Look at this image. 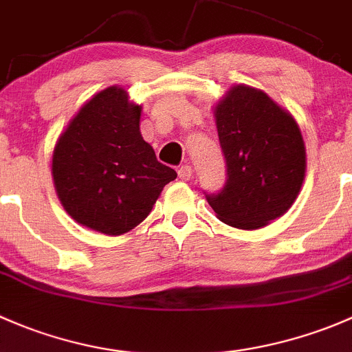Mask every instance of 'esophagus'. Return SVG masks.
<instances>
[{"instance_id":"1","label":"esophagus","mask_w":352,"mask_h":352,"mask_svg":"<svg viewBox=\"0 0 352 352\" xmlns=\"http://www.w3.org/2000/svg\"><path fill=\"white\" fill-rule=\"evenodd\" d=\"M177 176H179V179L188 181L191 176H193V169H191V166L183 164L179 169H177Z\"/></svg>"}]
</instances>
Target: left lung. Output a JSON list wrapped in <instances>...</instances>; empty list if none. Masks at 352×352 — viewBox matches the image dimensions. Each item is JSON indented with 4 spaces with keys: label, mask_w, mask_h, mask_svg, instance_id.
Wrapping results in <instances>:
<instances>
[{
    "label": "left lung",
    "mask_w": 352,
    "mask_h": 352,
    "mask_svg": "<svg viewBox=\"0 0 352 352\" xmlns=\"http://www.w3.org/2000/svg\"><path fill=\"white\" fill-rule=\"evenodd\" d=\"M226 184L205 193L223 223L259 229L293 205L305 177V146L292 115L266 93L234 86L215 110Z\"/></svg>",
    "instance_id": "obj_1"
}]
</instances>
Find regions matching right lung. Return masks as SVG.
Masks as SVG:
<instances>
[{
  "mask_svg": "<svg viewBox=\"0 0 352 352\" xmlns=\"http://www.w3.org/2000/svg\"><path fill=\"white\" fill-rule=\"evenodd\" d=\"M140 107L122 88L98 93L60 135L52 176L64 208L81 226L120 235L151 213L176 171L140 135Z\"/></svg>",
  "mask_w": 352,
  "mask_h": 352,
  "instance_id": "1",
  "label": "right lung"
}]
</instances>
